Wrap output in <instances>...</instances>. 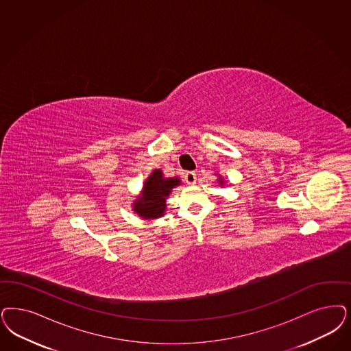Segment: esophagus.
<instances>
[{
    "label": "esophagus",
    "mask_w": 351,
    "mask_h": 351,
    "mask_svg": "<svg viewBox=\"0 0 351 351\" xmlns=\"http://www.w3.org/2000/svg\"><path fill=\"white\" fill-rule=\"evenodd\" d=\"M184 180L186 184H189V185H193L197 182V175H195V172H185L184 173Z\"/></svg>",
    "instance_id": "1"
}]
</instances>
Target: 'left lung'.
I'll return each instance as SVG.
<instances>
[{
    "instance_id": "left-lung-1",
    "label": "left lung",
    "mask_w": 351,
    "mask_h": 351,
    "mask_svg": "<svg viewBox=\"0 0 351 351\" xmlns=\"http://www.w3.org/2000/svg\"><path fill=\"white\" fill-rule=\"evenodd\" d=\"M218 182H219V184H220V185H223V184H224V180H223V179H221V178H219Z\"/></svg>"
}]
</instances>
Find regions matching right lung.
Instances as JSON below:
<instances>
[{"mask_svg": "<svg viewBox=\"0 0 351 351\" xmlns=\"http://www.w3.org/2000/svg\"><path fill=\"white\" fill-rule=\"evenodd\" d=\"M178 185H180L179 178H165L160 169H154L144 182L141 195L133 201V211L146 220L163 217L166 199Z\"/></svg>", "mask_w": 351, "mask_h": 351, "instance_id": "obj_1", "label": "right lung"}]
</instances>
